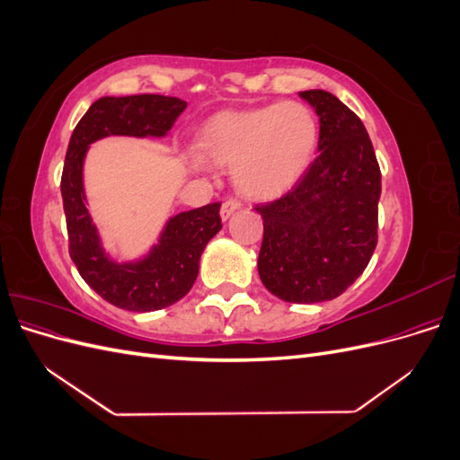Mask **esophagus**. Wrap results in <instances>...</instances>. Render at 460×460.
I'll list each match as a JSON object with an SVG mask.
<instances>
[{"mask_svg": "<svg viewBox=\"0 0 460 460\" xmlns=\"http://www.w3.org/2000/svg\"><path fill=\"white\" fill-rule=\"evenodd\" d=\"M240 208H242V203H240V201L228 199V201L222 203V207H220V218H222V220H228L235 211H240Z\"/></svg>", "mask_w": 460, "mask_h": 460, "instance_id": "1", "label": "esophagus"}]
</instances>
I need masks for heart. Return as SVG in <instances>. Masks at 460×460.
<instances>
[{"label": "heart", "instance_id": "heart-1", "mask_svg": "<svg viewBox=\"0 0 460 460\" xmlns=\"http://www.w3.org/2000/svg\"><path fill=\"white\" fill-rule=\"evenodd\" d=\"M318 147V122L299 102H282L245 111H220L198 132L199 157H190L193 171L205 163L232 169L234 186L243 198L270 201L297 186Z\"/></svg>", "mask_w": 460, "mask_h": 460}]
</instances>
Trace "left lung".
<instances>
[{
    "label": "left lung",
    "instance_id": "obj_1",
    "mask_svg": "<svg viewBox=\"0 0 460 460\" xmlns=\"http://www.w3.org/2000/svg\"><path fill=\"white\" fill-rule=\"evenodd\" d=\"M299 97L318 115L320 155L288 196L257 207L264 226L257 269L278 299L320 303L341 296L370 262L382 174L349 107L326 90Z\"/></svg>",
    "mask_w": 460,
    "mask_h": 460
}]
</instances>
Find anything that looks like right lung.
Returning a JSON list of instances; mask_svg holds the SVG:
<instances>
[{"label":"right lung","instance_id":"add662e5","mask_svg":"<svg viewBox=\"0 0 460 460\" xmlns=\"http://www.w3.org/2000/svg\"><path fill=\"white\" fill-rule=\"evenodd\" d=\"M186 107L188 103L178 97L157 93L100 97L80 119L68 142L61 176L68 253L95 294L124 311H159L188 294L198 278L205 245L222 228L220 203L171 217L157 243L144 257L119 262L105 252L100 230L88 211L86 153L93 142L107 136L164 137Z\"/></svg>","mask_w":460,"mask_h":460}]
</instances>
